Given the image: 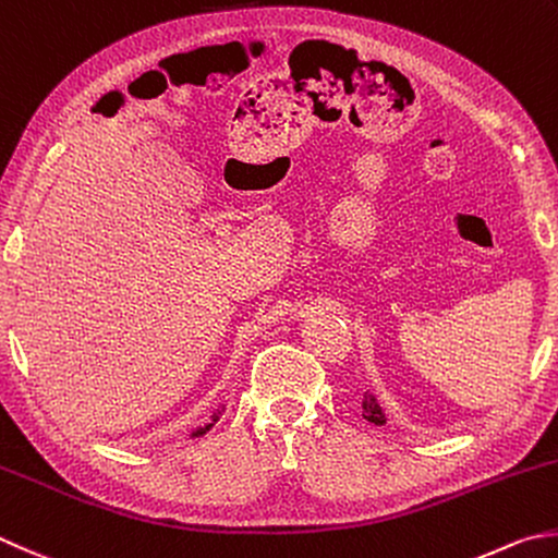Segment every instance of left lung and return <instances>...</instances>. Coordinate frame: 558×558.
<instances>
[{
    "mask_svg": "<svg viewBox=\"0 0 558 558\" xmlns=\"http://www.w3.org/2000/svg\"><path fill=\"white\" fill-rule=\"evenodd\" d=\"M365 418L369 423H377V425L385 423V416H381V409L377 407V401L369 397V395H365Z\"/></svg>",
    "mask_w": 558,
    "mask_h": 558,
    "instance_id": "8db88e82",
    "label": "left lung"
}]
</instances>
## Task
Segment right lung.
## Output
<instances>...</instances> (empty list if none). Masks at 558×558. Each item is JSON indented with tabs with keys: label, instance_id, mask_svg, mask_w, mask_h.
Returning a JSON list of instances; mask_svg holds the SVG:
<instances>
[{
	"label": "right lung",
	"instance_id": "right-lung-1",
	"mask_svg": "<svg viewBox=\"0 0 558 558\" xmlns=\"http://www.w3.org/2000/svg\"><path fill=\"white\" fill-rule=\"evenodd\" d=\"M215 418H217V416H215ZM205 430H210V425H205V428H201V430H198V433H195V435H203Z\"/></svg>",
	"mask_w": 558,
	"mask_h": 558
}]
</instances>
